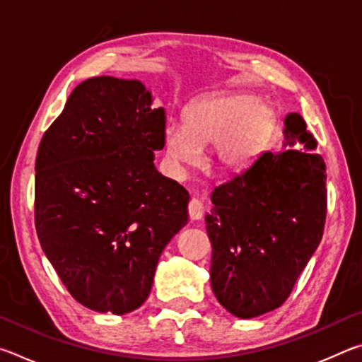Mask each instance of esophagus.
I'll list each match as a JSON object with an SVG mask.
<instances>
[{
    "label": "esophagus",
    "instance_id": "1",
    "mask_svg": "<svg viewBox=\"0 0 362 362\" xmlns=\"http://www.w3.org/2000/svg\"><path fill=\"white\" fill-rule=\"evenodd\" d=\"M204 214V204L199 199L192 198L188 203V216L192 220H201Z\"/></svg>",
    "mask_w": 362,
    "mask_h": 362
}]
</instances>
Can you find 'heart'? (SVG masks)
Returning <instances> with one entry per match:
<instances>
[{"instance_id": "obj_1", "label": "heart", "mask_w": 362, "mask_h": 362, "mask_svg": "<svg viewBox=\"0 0 362 362\" xmlns=\"http://www.w3.org/2000/svg\"><path fill=\"white\" fill-rule=\"evenodd\" d=\"M273 112L254 94H212L198 99L183 113V126L169 124L164 150L174 169L198 166L203 148L214 145L220 169L241 170L265 146Z\"/></svg>"}]
</instances>
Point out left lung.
Wrapping results in <instances>:
<instances>
[{
	"mask_svg": "<svg viewBox=\"0 0 362 362\" xmlns=\"http://www.w3.org/2000/svg\"><path fill=\"white\" fill-rule=\"evenodd\" d=\"M283 146L211 194V286L233 316L250 320L286 302L320 246L327 209L326 164L298 113L284 118Z\"/></svg>",
	"mask_w": 362,
	"mask_h": 362,
	"instance_id": "left-lung-1",
	"label": "left lung"
}]
</instances>
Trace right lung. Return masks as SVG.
<instances>
[{"label": "right lung", "instance_id": "right-lung-1", "mask_svg": "<svg viewBox=\"0 0 362 362\" xmlns=\"http://www.w3.org/2000/svg\"><path fill=\"white\" fill-rule=\"evenodd\" d=\"M164 126V110L153 108L142 81L97 76L73 89L41 139L36 233L86 308L137 310L164 247L188 222V192L153 163Z\"/></svg>", "mask_w": 362, "mask_h": 362}]
</instances>
